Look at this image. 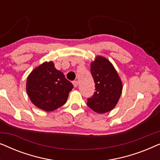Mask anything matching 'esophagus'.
Returning <instances> with one entry per match:
<instances>
[{"mask_svg": "<svg viewBox=\"0 0 160 160\" xmlns=\"http://www.w3.org/2000/svg\"><path fill=\"white\" fill-rule=\"evenodd\" d=\"M73 84L74 87H78V82H77V81H73Z\"/></svg>", "mask_w": 160, "mask_h": 160, "instance_id": "34e87169", "label": "esophagus"}]
</instances>
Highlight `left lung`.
<instances>
[{
    "instance_id": "1",
    "label": "left lung",
    "mask_w": 160,
    "mask_h": 160,
    "mask_svg": "<svg viewBox=\"0 0 160 160\" xmlns=\"http://www.w3.org/2000/svg\"><path fill=\"white\" fill-rule=\"evenodd\" d=\"M95 92L87 105L95 112L103 113L114 108L122 94V84L112 64L102 57H97L90 68Z\"/></svg>"
}]
</instances>
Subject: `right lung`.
Listing matches in <instances>:
<instances>
[{
    "label": "right lung",
    "instance_id": "1",
    "mask_svg": "<svg viewBox=\"0 0 160 160\" xmlns=\"http://www.w3.org/2000/svg\"><path fill=\"white\" fill-rule=\"evenodd\" d=\"M73 88L62 72L52 62L36 68L28 78L27 92L35 106L45 111H52L63 106Z\"/></svg>",
    "mask_w": 160,
    "mask_h": 160
}]
</instances>
